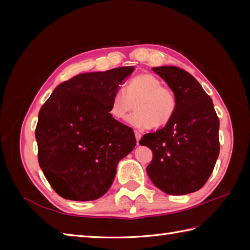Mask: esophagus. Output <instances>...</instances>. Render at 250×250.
Masks as SVG:
<instances>
[{"label":"esophagus","instance_id":"esophagus-1","mask_svg":"<svg viewBox=\"0 0 250 250\" xmlns=\"http://www.w3.org/2000/svg\"><path fill=\"white\" fill-rule=\"evenodd\" d=\"M134 135H135V139H137V145H139V141H140V139H141V133L139 132V131L135 130Z\"/></svg>","mask_w":250,"mask_h":250}]
</instances>
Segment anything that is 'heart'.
I'll return each mask as SVG.
<instances>
[{
  "label": "heart",
  "instance_id": "heart-1",
  "mask_svg": "<svg viewBox=\"0 0 250 250\" xmlns=\"http://www.w3.org/2000/svg\"><path fill=\"white\" fill-rule=\"evenodd\" d=\"M137 111L126 118L134 128H162L170 124L177 109V98L172 88L162 84L153 74H140L126 83L125 90L118 89L110 99L109 113L122 120L134 108Z\"/></svg>",
  "mask_w": 250,
  "mask_h": 250
}]
</instances>
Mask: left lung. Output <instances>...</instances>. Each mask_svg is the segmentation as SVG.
Listing matches in <instances>:
<instances>
[{
    "mask_svg": "<svg viewBox=\"0 0 250 250\" xmlns=\"http://www.w3.org/2000/svg\"><path fill=\"white\" fill-rule=\"evenodd\" d=\"M152 70L174 90L177 109L170 124L145 134L139 142L153 152L147 175L171 195L196 192L208 180L218 158L219 119L210 97L191 74L175 66Z\"/></svg>",
    "mask_w": 250,
    "mask_h": 250,
    "instance_id": "left-lung-1",
    "label": "left lung"
}]
</instances>
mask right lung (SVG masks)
I'll return each instance as SVG.
<instances>
[{
	"mask_svg": "<svg viewBox=\"0 0 250 250\" xmlns=\"http://www.w3.org/2000/svg\"><path fill=\"white\" fill-rule=\"evenodd\" d=\"M133 67L74 76L42 105L39 163L59 196L94 201L105 194L117 164L135 146L133 130L110 116V99Z\"/></svg>",
	"mask_w": 250,
	"mask_h": 250,
	"instance_id": "add662e5",
	"label": "right lung"
}]
</instances>
